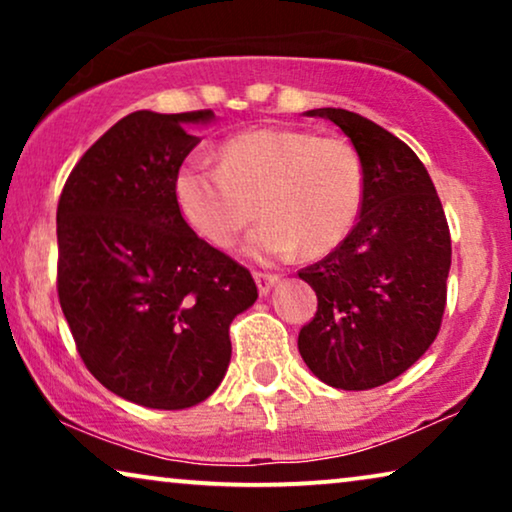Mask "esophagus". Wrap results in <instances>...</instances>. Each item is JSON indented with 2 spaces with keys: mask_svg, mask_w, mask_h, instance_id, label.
<instances>
[{
  "mask_svg": "<svg viewBox=\"0 0 512 512\" xmlns=\"http://www.w3.org/2000/svg\"><path fill=\"white\" fill-rule=\"evenodd\" d=\"M254 279H256V284H258V293H261V296H265V293H268L272 286L277 284V275H272V272H254Z\"/></svg>",
  "mask_w": 512,
  "mask_h": 512,
  "instance_id": "esophagus-1",
  "label": "esophagus"
}]
</instances>
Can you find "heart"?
I'll list each match as a JSON object with an SVG mask.
<instances>
[{
    "label": "heart",
    "mask_w": 512,
    "mask_h": 512,
    "mask_svg": "<svg viewBox=\"0 0 512 512\" xmlns=\"http://www.w3.org/2000/svg\"><path fill=\"white\" fill-rule=\"evenodd\" d=\"M172 186L184 221L212 247H233L261 212L247 249L275 261L340 247L361 214L366 174L345 139L261 128L226 139L219 165L181 160Z\"/></svg>",
    "instance_id": "heart-1"
}]
</instances>
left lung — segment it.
<instances>
[{
    "label": "left lung",
    "instance_id": "left-lung-1",
    "mask_svg": "<svg viewBox=\"0 0 512 512\" xmlns=\"http://www.w3.org/2000/svg\"><path fill=\"white\" fill-rule=\"evenodd\" d=\"M359 153L366 195L340 247L298 272L317 293L298 352L321 382L363 391L405 373L443 324L452 240L436 186L408 144L345 109H312Z\"/></svg>",
    "mask_w": 512,
    "mask_h": 512
}]
</instances>
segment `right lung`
Segmentation results:
<instances>
[{"mask_svg":"<svg viewBox=\"0 0 512 512\" xmlns=\"http://www.w3.org/2000/svg\"><path fill=\"white\" fill-rule=\"evenodd\" d=\"M212 111L121 118L83 153L58 200V298L81 361L116 396L184 410L219 387L251 272L191 230L174 172Z\"/></svg>","mask_w":512,"mask_h":512,"instance_id":"1","label":"right lung"}]
</instances>
